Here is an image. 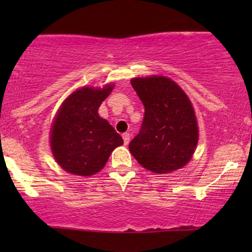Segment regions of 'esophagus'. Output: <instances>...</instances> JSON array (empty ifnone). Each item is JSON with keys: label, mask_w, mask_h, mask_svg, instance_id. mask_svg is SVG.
<instances>
[{"label": "esophagus", "mask_w": 252, "mask_h": 252, "mask_svg": "<svg viewBox=\"0 0 252 252\" xmlns=\"http://www.w3.org/2000/svg\"><path fill=\"white\" fill-rule=\"evenodd\" d=\"M123 141H124V144H126V146H128L129 142H130V134H129V132H126V134H123Z\"/></svg>", "instance_id": "1"}]
</instances>
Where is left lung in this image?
<instances>
[{"label": "left lung", "instance_id": "obj_1", "mask_svg": "<svg viewBox=\"0 0 252 252\" xmlns=\"http://www.w3.org/2000/svg\"><path fill=\"white\" fill-rule=\"evenodd\" d=\"M131 85L144 105L142 126L129 150L141 166L164 174L192 158L198 143V123L189 98L169 78H134Z\"/></svg>", "mask_w": 252, "mask_h": 252}]
</instances>
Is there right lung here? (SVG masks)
<instances>
[{
    "instance_id": "1",
    "label": "right lung",
    "mask_w": 252,
    "mask_h": 252,
    "mask_svg": "<svg viewBox=\"0 0 252 252\" xmlns=\"http://www.w3.org/2000/svg\"><path fill=\"white\" fill-rule=\"evenodd\" d=\"M112 89V84L103 89L85 86L70 94L58 110L51 129V148L66 172L80 176L96 174L108 162L112 150L123 144L121 135L98 115Z\"/></svg>"
}]
</instances>
